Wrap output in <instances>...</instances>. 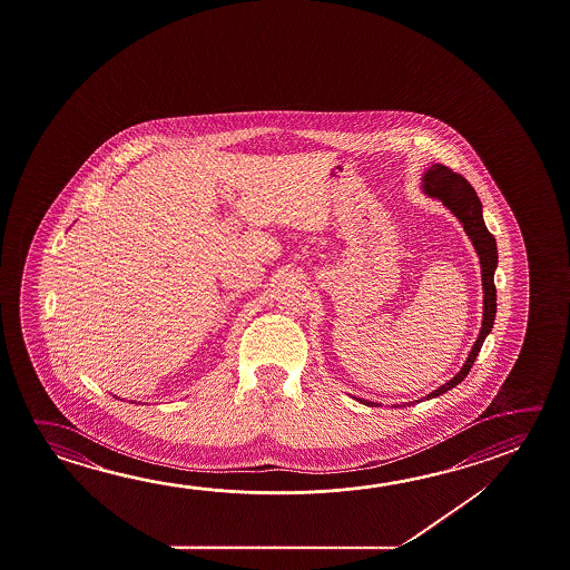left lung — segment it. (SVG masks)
I'll return each instance as SVG.
<instances>
[{
    "label": "left lung",
    "mask_w": 570,
    "mask_h": 570,
    "mask_svg": "<svg viewBox=\"0 0 570 570\" xmlns=\"http://www.w3.org/2000/svg\"><path fill=\"white\" fill-rule=\"evenodd\" d=\"M423 193L425 195L439 198L443 205L448 206L453 215L458 216L459 223L465 228L466 236L475 246L479 261H481V281H483V324L481 332L476 337L475 344L469 352L465 364L459 370V374L449 380V382L439 385L435 392L425 395L428 400L438 397L441 393L453 390L455 385L465 380L466 374L475 364L476 355L481 352V345L489 336L491 327L494 324V314H497V288H494V268H497V243L493 234L487 230L485 220H483V206L476 196L475 188L469 185L465 177L453 173L451 168L443 165H431L425 175H423ZM365 405H374L372 402L360 400ZM377 405V403H375Z\"/></svg>",
    "instance_id": "1"
}]
</instances>
